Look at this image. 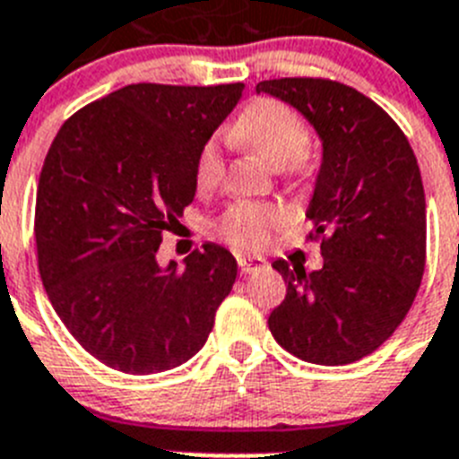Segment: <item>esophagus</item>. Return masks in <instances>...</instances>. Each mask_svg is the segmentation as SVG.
<instances>
[{
	"mask_svg": "<svg viewBox=\"0 0 459 459\" xmlns=\"http://www.w3.org/2000/svg\"><path fill=\"white\" fill-rule=\"evenodd\" d=\"M237 264L243 275H250L255 273V271L264 269L266 262L262 257H253V255H237Z\"/></svg>",
	"mask_w": 459,
	"mask_h": 459,
	"instance_id": "obj_1",
	"label": "esophagus"
}]
</instances>
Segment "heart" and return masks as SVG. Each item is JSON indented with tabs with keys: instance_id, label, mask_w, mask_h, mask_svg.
<instances>
[{
	"instance_id": "1",
	"label": "heart",
	"mask_w": 459,
	"mask_h": 459,
	"mask_svg": "<svg viewBox=\"0 0 459 459\" xmlns=\"http://www.w3.org/2000/svg\"><path fill=\"white\" fill-rule=\"evenodd\" d=\"M234 137L253 147L266 163L285 168L294 177L310 169L307 124L290 105L275 99H259L243 109L234 126ZM225 169L221 137H211L200 149L195 163V181L200 188L216 186ZM285 222V211L269 202L237 200L211 222V232L237 248H264L269 238Z\"/></svg>"
}]
</instances>
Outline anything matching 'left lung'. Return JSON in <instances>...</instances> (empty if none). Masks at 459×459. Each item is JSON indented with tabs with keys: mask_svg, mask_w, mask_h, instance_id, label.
I'll use <instances>...</instances> for the list:
<instances>
[{
	"mask_svg": "<svg viewBox=\"0 0 459 459\" xmlns=\"http://www.w3.org/2000/svg\"><path fill=\"white\" fill-rule=\"evenodd\" d=\"M257 91L294 105L322 137L306 218L324 266L275 259L285 301L269 315L275 342L317 366L379 350L407 317L425 271V193L400 126L372 99L326 78L264 80Z\"/></svg>",
	"mask_w": 459,
	"mask_h": 459,
	"instance_id": "1",
	"label": "left lung"
}]
</instances>
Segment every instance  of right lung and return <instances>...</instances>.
I'll return each mask as SVG.
<instances>
[{
	"mask_svg": "<svg viewBox=\"0 0 459 459\" xmlns=\"http://www.w3.org/2000/svg\"><path fill=\"white\" fill-rule=\"evenodd\" d=\"M243 84L140 82L68 117L36 190V257L52 307L87 354L156 375L204 347L237 259L204 243L184 266L156 259L193 202L195 163Z\"/></svg>",
	"mask_w": 459,
	"mask_h": 459,
	"instance_id": "add662e5",
	"label": "right lung"
}]
</instances>
